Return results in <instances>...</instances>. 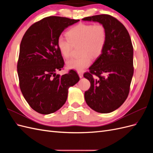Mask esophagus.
I'll list each match as a JSON object with an SVG mask.
<instances>
[{
	"instance_id": "34e87169",
	"label": "esophagus",
	"mask_w": 153,
	"mask_h": 153,
	"mask_svg": "<svg viewBox=\"0 0 153 153\" xmlns=\"http://www.w3.org/2000/svg\"><path fill=\"white\" fill-rule=\"evenodd\" d=\"M78 76H79V77L80 78H83V73H81V72H78Z\"/></svg>"
}]
</instances>
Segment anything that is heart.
<instances>
[{
	"instance_id": "1",
	"label": "heart",
	"mask_w": 153,
	"mask_h": 153,
	"mask_svg": "<svg viewBox=\"0 0 153 153\" xmlns=\"http://www.w3.org/2000/svg\"><path fill=\"white\" fill-rule=\"evenodd\" d=\"M67 38L59 37L57 47L64 58L69 57L73 46L80 45L78 58H73L66 62L68 69L81 72L89 67L92 57L98 58L102 53L106 44L107 33L105 27L101 24H79L73 27L66 33Z\"/></svg>"
}]
</instances>
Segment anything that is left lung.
Returning <instances> with one entry per match:
<instances>
[{"label": "left lung", "mask_w": 153, "mask_h": 153, "mask_svg": "<svg viewBox=\"0 0 153 153\" xmlns=\"http://www.w3.org/2000/svg\"><path fill=\"white\" fill-rule=\"evenodd\" d=\"M83 21L98 22L106 30L102 53L84 76L91 82L85 92L87 105L97 112L107 114L119 108L126 100L133 75V48L125 27L108 15L86 17ZM105 73L106 77L100 75Z\"/></svg>", "instance_id": "8db88e82"}]
</instances>
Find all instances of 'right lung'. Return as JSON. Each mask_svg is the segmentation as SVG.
<instances>
[{
    "label": "right lung",
    "instance_id": "obj_1",
    "mask_svg": "<svg viewBox=\"0 0 153 153\" xmlns=\"http://www.w3.org/2000/svg\"><path fill=\"white\" fill-rule=\"evenodd\" d=\"M61 16H48L31 25L20 47L17 64L22 93L30 107L41 114L56 112L66 103L69 88L80 78L71 70L61 76L64 66L57 47L62 31L79 22Z\"/></svg>",
    "mask_w": 153,
    "mask_h": 153
}]
</instances>
